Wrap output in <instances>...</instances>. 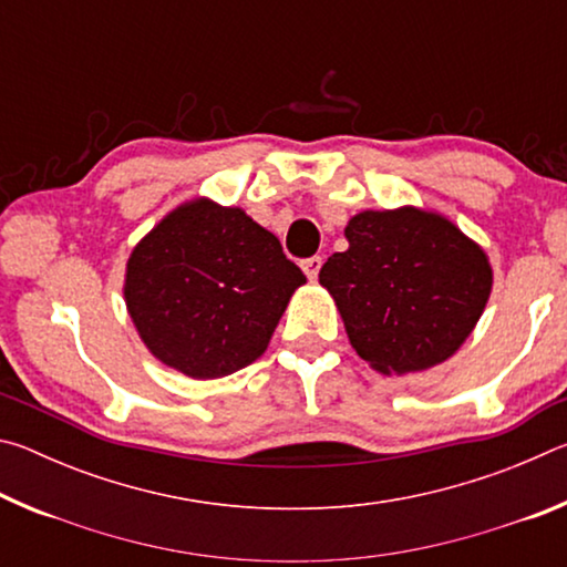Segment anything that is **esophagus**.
I'll use <instances>...</instances> for the list:
<instances>
[{"label":"esophagus","mask_w":567,"mask_h":567,"mask_svg":"<svg viewBox=\"0 0 567 567\" xmlns=\"http://www.w3.org/2000/svg\"><path fill=\"white\" fill-rule=\"evenodd\" d=\"M320 267H322V257H307V260H302V270H305V275L310 277V280H318V275H320Z\"/></svg>","instance_id":"obj_1"}]
</instances>
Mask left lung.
<instances>
[{
    "instance_id": "1",
    "label": "left lung",
    "mask_w": 567,
    "mask_h": 567,
    "mask_svg": "<svg viewBox=\"0 0 567 567\" xmlns=\"http://www.w3.org/2000/svg\"><path fill=\"white\" fill-rule=\"evenodd\" d=\"M350 247L320 270L350 344L382 375H408L460 350L493 290L485 249L447 217L417 207L364 209Z\"/></svg>"
}]
</instances>
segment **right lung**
<instances>
[{
    "instance_id": "obj_1",
    "label": "right lung",
    "mask_w": 567,
    "mask_h": 567,
    "mask_svg": "<svg viewBox=\"0 0 567 567\" xmlns=\"http://www.w3.org/2000/svg\"><path fill=\"white\" fill-rule=\"evenodd\" d=\"M280 239L207 197L159 219L127 260L124 302L142 342L167 368L215 380L255 362L305 285Z\"/></svg>"
}]
</instances>
